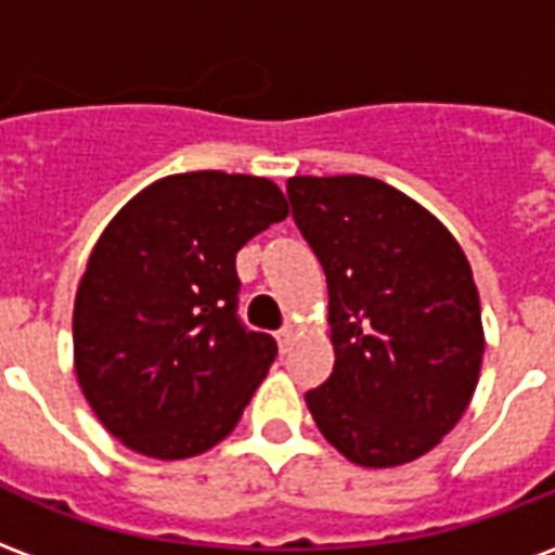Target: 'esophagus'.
<instances>
[{"label":"esophagus","instance_id":"1","mask_svg":"<svg viewBox=\"0 0 555 555\" xmlns=\"http://www.w3.org/2000/svg\"><path fill=\"white\" fill-rule=\"evenodd\" d=\"M276 340H279V350L288 352V347L294 344V326H282V330L276 332Z\"/></svg>","mask_w":555,"mask_h":555}]
</instances>
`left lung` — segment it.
I'll use <instances>...</instances> for the list:
<instances>
[{"label":"left lung","instance_id":"obj_1","mask_svg":"<svg viewBox=\"0 0 555 555\" xmlns=\"http://www.w3.org/2000/svg\"><path fill=\"white\" fill-rule=\"evenodd\" d=\"M288 199L330 285L335 367L306 403L361 467L444 438L479 382L486 332L462 246L424 205L371 176H294Z\"/></svg>","mask_w":555,"mask_h":555}]
</instances>
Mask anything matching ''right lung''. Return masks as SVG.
I'll return each instance as SVG.
<instances>
[{
  "label": "right lung",
  "instance_id": "right-lung-1",
  "mask_svg": "<svg viewBox=\"0 0 555 555\" xmlns=\"http://www.w3.org/2000/svg\"><path fill=\"white\" fill-rule=\"evenodd\" d=\"M288 217L261 176H164L105 225L73 306L76 379L134 453L191 459L232 433L276 359L237 320V249Z\"/></svg>",
  "mask_w": 555,
  "mask_h": 555
}]
</instances>
